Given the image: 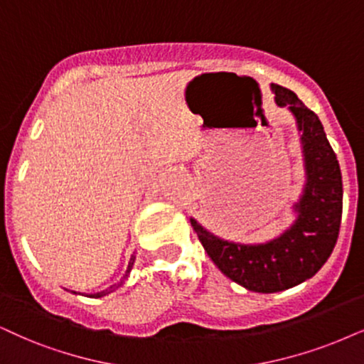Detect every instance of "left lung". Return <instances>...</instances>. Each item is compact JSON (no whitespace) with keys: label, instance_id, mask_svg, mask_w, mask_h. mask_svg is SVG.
<instances>
[{"label":"left lung","instance_id":"8db88e82","mask_svg":"<svg viewBox=\"0 0 364 364\" xmlns=\"http://www.w3.org/2000/svg\"><path fill=\"white\" fill-rule=\"evenodd\" d=\"M279 107L287 105L302 132L306 185L294 205L297 220L282 235L260 245L215 237L191 218L201 245L222 272L248 291H285L311 279L333 254L343 215V179L319 117L292 90L272 85Z\"/></svg>","mask_w":364,"mask_h":364}]
</instances>
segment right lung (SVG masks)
<instances>
[{
    "label": "right lung",
    "mask_w": 364,
    "mask_h": 364,
    "mask_svg": "<svg viewBox=\"0 0 364 364\" xmlns=\"http://www.w3.org/2000/svg\"><path fill=\"white\" fill-rule=\"evenodd\" d=\"M134 259H136V257L132 255V257H131V262H129V265H127V270H126V277H127V275H129V272H131L132 265H134ZM114 289H116V285H112V287L105 289V291H102V292H97V294H90L89 297H92V299H99V297H104V296H107V294L112 292Z\"/></svg>",
    "instance_id": "add662e5"
}]
</instances>
